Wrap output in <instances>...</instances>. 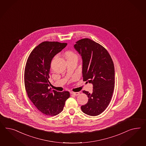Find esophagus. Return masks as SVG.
Listing matches in <instances>:
<instances>
[{
  "instance_id": "1",
  "label": "esophagus",
  "mask_w": 146,
  "mask_h": 146,
  "mask_svg": "<svg viewBox=\"0 0 146 146\" xmlns=\"http://www.w3.org/2000/svg\"><path fill=\"white\" fill-rule=\"evenodd\" d=\"M70 93H71V94L73 95H74V96H78L80 94L79 92H71Z\"/></svg>"
}]
</instances>
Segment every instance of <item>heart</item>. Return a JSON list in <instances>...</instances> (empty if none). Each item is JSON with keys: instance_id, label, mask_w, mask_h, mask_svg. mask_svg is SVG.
Returning <instances> with one entry per match:
<instances>
[{"instance_id": "obj_1", "label": "heart", "mask_w": 146, "mask_h": 146, "mask_svg": "<svg viewBox=\"0 0 146 146\" xmlns=\"http://www.w3.org/2000/svg\"><path fill=\"white\" fill-rule=\"evenodd\" d=\"M66 58L67 60H70L73 59H78V56L76 53L72 52V51H67L65 53Z\"/></svg>"}]
</instances>
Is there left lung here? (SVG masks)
Listing matches in <instances>:
<instances>
[{
	"instance_id": "left-lung-1",
	"label": "left lung",
	"mask_w": 146,
	"mask_h": 146,
	"mask_svg": "<svg viewBox=\"0 0 146 146\" xmlns=\"http://www.w3.org/2000/svg\"><path fill=\"white\" fill-rule=\"evenodd\" d=\"M74 48L82 57L84 81L93 86L92 93L82 92L87 95L88 101L81 109L87 115H98L106 109L113 92V62L106 49L90 39L79 40Z\"/></svg>"
}]
</instances>
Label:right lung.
<instances>
[{"mask_svg": "<svg viewBox=\"0 0 146 146\" xmlns=\"http://www.w3.org/2000/svg\"><path fill=\"white\" fill-rule=\"evenodd\" d=\"M67 43L43 42L31 51L25 70V85L28 96L38 110L47 115L60 113L70 94L51 91L49 81L51 62Z\"/></svg>", "mask_w": 146, "mask_h": 146, "instance_id": "1", "label": "right lung"}]
</instances>
